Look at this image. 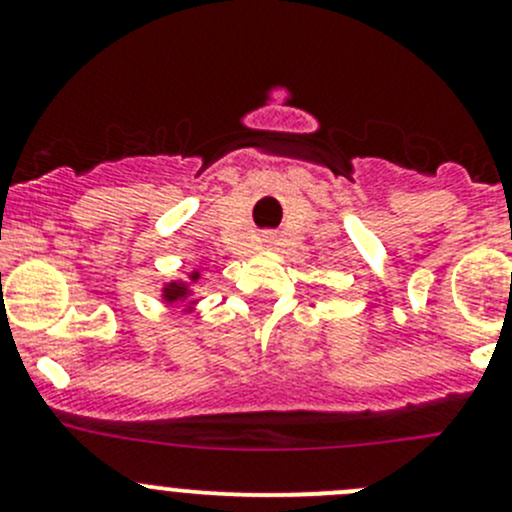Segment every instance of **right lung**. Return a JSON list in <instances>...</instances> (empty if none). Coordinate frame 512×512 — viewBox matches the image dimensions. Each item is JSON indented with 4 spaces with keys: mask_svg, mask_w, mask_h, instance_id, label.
I'll return each mask as SVG.
<instances>
[{
    "mask_svg": "<svg viewBox=\"0 0 512 512\" xmlns=\"http://www.w3.org/2000/svg\"><path fill=\"white\" fill-rule=\"evenodd\" d=\"M198 280H200V272H190L188 282H183V280L168 282V285L163 287V299L168 304L185 302V299H188L190 294H193V289H190V285H193V282H198Z\"/></svg>",
    "mask_w": 512,
    "mask_h": 512,
    "instance_id": "obj_1",
    "label": "right lung"
}]
</instances>
